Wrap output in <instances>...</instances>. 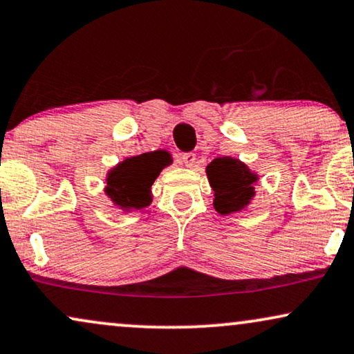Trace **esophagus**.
Listing matches in <instances>:
<instances>
[{"label": "esophagus", "mask_w": 354, "mask_h": 354, "mask_svg": "<svg viewBox=\"0 0 354 354\" xmlns=\"http://www.w3.org/2000/svg\"><path fill=\"white\" fill-rule=\"evenodd\" d=\"M196 160H197L196 153H192V152H189V153H183V155H181V162L185 163L187 168H194V167H196Z\"/></svg>", "instance_id": "obj_1"}]
</instances>
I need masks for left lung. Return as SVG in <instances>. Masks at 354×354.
<instances>
[{"label":"left lung","instance_id":"obj_1","mask_svg":"<svg viewBox=\"0 0 354 354\" xmlns=\"http://www.w3.org/2000/svg\"><path fill=\"white\" fill-rule=\"evenodd\" d=\"M207 178L214 189V207L220 215L248 209L256 196L259 174L233 157H218L207 165Z\"/></svg>","mask_w":354,"mask_h":354}]
</instances>
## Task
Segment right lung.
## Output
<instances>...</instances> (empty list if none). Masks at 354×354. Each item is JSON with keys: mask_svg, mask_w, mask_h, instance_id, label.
<instances>
[{"mask_svg": "<svg viewBox=\"0 0 354 354\" xmlns=\"http://www.w3.org/2000/svg\"><path fill=\"white\" fill-rule=\"evenodd\" d=\"M171 162V155L167 150L124 158L106 173L105 194L122 212L144 209L152 202L153 181Z\"/></svg>", "mask_w": 354, "mask_h": 354, "instance_id": "obj_1", "label": "right lung"}]
</instances>
